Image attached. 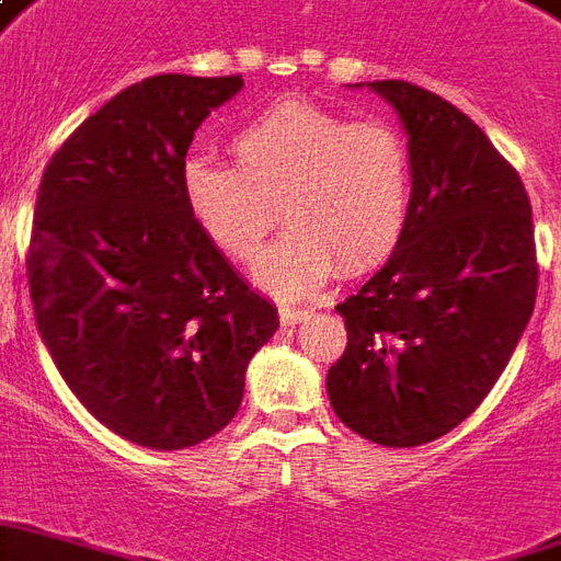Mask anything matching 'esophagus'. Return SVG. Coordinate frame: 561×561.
Instances as JSON below:
<instances>
[{
  "label": "esophagus",
  "mask_w": 561,
  "mask_h": 561,
  "mask_svg": "<svg viewBox=\"0 0 561 561\" xmlns=\"http://www.w3.org/2000/svg\"><path fill=\"white\" fill-rule=\"evenodd\" d=\"M306 318H309V309H302V306H279V320L285 327L302 323Z\"/></svg>",
  "instance_id": "34e87169"
}]
</instances>
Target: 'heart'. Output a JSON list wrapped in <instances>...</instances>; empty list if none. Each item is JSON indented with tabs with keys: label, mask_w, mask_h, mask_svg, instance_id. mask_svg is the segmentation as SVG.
I'll return each mask as SVG.
<instances>
[{
	"label": "heart",
	"mask_w": 561,
	"mask_h": 561,
	"mask_svg": "<svg viewBox=\"0 0 561 561\" xmlns=\"http://www.w3.org/2000/svg\"><path fill=\"white\" fill-rule=\"evenodd\" d=\"M229 152L232 164L187 158L182 199L199 232L238 262L262 252L282 214L288 234L255 267L267 288L306 294L337 267L362 273L403 234L412 161L385 119L288 96L234 128Z\"/></svg>",
	"instance_id": "obj_1"
}]
</instances>
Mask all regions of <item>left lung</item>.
Returning a JSON list of instances; mask_svg holds the SVG:
<instances>
[{
  "label": "left lung",
  "mask_w": 561,
  "mask_h": 561,
  "mask_svg": "<svg viewBox=\"0 0 561 561\" xmlns=\"http://www.w3.org/2000/svg\"><path fill=\"white\" fill-rule=\"evenodd\" d=\"M409 135L412 196L391 259L337 302L347 350L327 394L353 433L417 447L459 426L518 347L538 290L533 208L468 114L409 81H370Z\"/></svg>",
  "instance_id": "obj_1"
}]
</instances>
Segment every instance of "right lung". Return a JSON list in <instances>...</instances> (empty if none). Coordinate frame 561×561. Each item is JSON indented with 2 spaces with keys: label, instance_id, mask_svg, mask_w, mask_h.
<instances>
[{
  "label": "right lung",
  "instance_id": "add662e5",
  "mask_svg": "<svg viewBox=\"0 0 561 561\" xmlns=\"http://www.w3.org/2000/svg\"><path fill=\"white\" fill-rule=\"evenodd\" d=\"M241 76H152L81 123L43 170L25 259L43 344L84 409L149 450H185L241 409L279 329L182 199L187 147Z\"/></svg>",
  "mask_w": 561,
  "mask_h": 561
}]
</instances>
